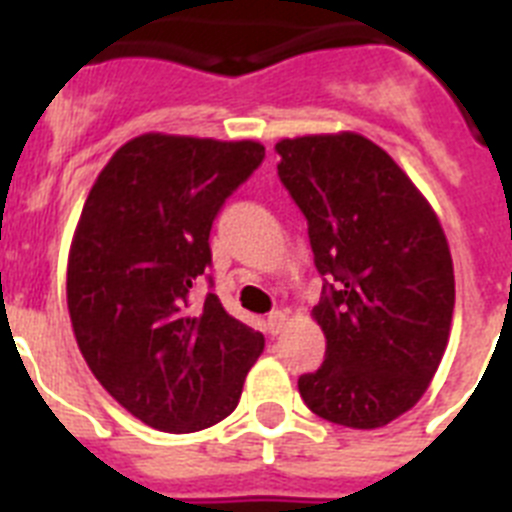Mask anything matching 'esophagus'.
<instances>
[{
    "instance_id": "esophagus-1",
    "label": "esophagus",
    "mask_w": 512,
    "mask_h": 512,
    "mask_svg": "<svg viewBox=\"0 0 512 512\" xmlns=\"http://www.w3.org/2000/svg\"><path fill=\"white\" fill-rule=\"evenodd\" d=\"M284 323H287V312L274 310L269 318H266V330H269L271 336H279V333H282V328H284Z\"/></svg>"
}]
</instances>
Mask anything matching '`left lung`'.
<instances>
[{"mask_svg": "<svg viewBox=\"0 0 512 512\" xmlns=\"http://www.w3.org/2000/svg\"><path fill=\"white\" fill-rule=\"evenodd\" d=\"M279 179L307 217L325 361L297 387L330 423L372 431L408 413L443 359L454 261L436 212L390 153L359 133L284 138Z\"/></svg>", "mask_w": 512, "mask_h": 512, "instance_id": "8db88e82", "label": "left lung"}]
</instances>
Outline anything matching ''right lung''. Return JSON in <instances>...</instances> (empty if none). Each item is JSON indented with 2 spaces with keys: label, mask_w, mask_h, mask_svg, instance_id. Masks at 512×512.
Instances as JSON below:
<instances>
[{
  "label": "right lung",
  "mask_w": 512,
  "mask_h": 512,
  "mask_svg": "<svg viewBox=\"0 0 512 512\" xmlns=\"http://www.w3.org/2000/svg\"><path fill=\"white\" fill-rule=\"evenodd\" d=\"M261 161L256 140L143 133L84 202L66 269L71 328L104 390L158 431L228 418L264 351L217 295L189 300L212 261V220Z\"/></svg>",
  "instance_id": "add662e5"
}]
</instances>
